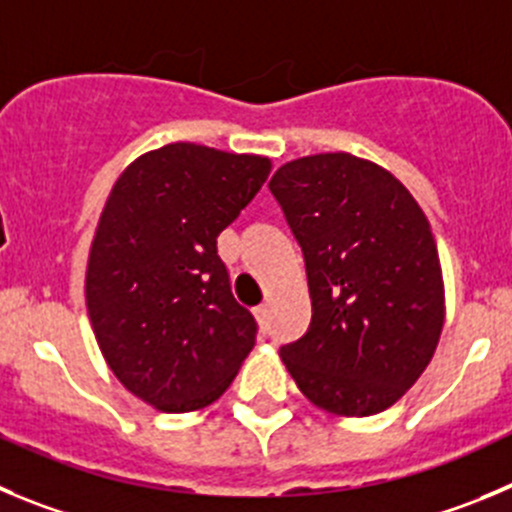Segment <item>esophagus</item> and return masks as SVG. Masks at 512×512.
Returning <instances> with one entry per match:
<instances>
[{
	"instance_id": "1",
	"label": "esophagus",
	"mask_w": 512,
	"mask_h": 512,
	"mask_svg": "<svg viewBox=\"0 0 512 512\" xmlns=\"http://www.w3.org/2000/svg\"><path fill=\"white\" fill-rule=\"evenodd\" d=\"M255 318H257V321H260V326H265V323H267V303L257 305V308H255Z\"/></svg>"
}]
</instances>
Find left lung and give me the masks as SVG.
Wrapping results in <instances>:
<instances>
[{"mask_svg":"<svg viewBox=\"0 0 512 512\" xmlns=\"http://www.w3.org/2000/svg\"><path fill=\"white\" fill-rule=\"evenodd\" d=\"M303 247L313 321L280 348L305 399L371 417L407 394L437 351L444 283L434 234L391 171L336 151L288 161L270 179Z\"/></svg>","mask_w":512,"mask_h":512,"instance_id":"1","label":"left lung"}]
</instances>
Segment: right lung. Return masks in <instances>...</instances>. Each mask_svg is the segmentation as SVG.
<instances>
[{
    "label": "right lung",
    "instance_id": "1",
    "mask_svg": "<svg viewBox=\"0 0 512 512\" xmlns=\"http://www.w3.org/2000/svg\"><path fill=\"white\" fill-rule=\"evenodd\" d=\"M267 156L166 143L123 169L85 272L108 369L154 409L197 412L227 391L257 323L234 300L217 237L265 184Z\"/></svg>",
    "mask_w": 512,
    "mask_h": 512
}]
</instances>
